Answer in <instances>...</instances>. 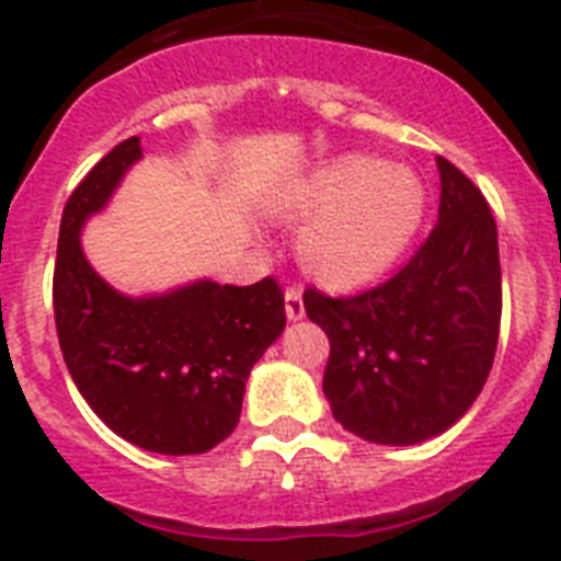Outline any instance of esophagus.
Masks as SVG:
<instances>
[{"instance_id": "esophagus-1", "label": "esophagus", "mask_w": 561, "mask_h": 561, "mask_svg": "<svg viewBox=\"0 0 561 561\" xmlns=\"http://www.w3.org/2000/svg\"><path fill=\"white\" fill-rule=\"evenodd\" d=\"M304 314H307V309H304L300 289L298 286H289V289H286V318H289V321H300Z\"/></svg>"}]
</instances>
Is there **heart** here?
<instances>
[{
    "label": "heart",
    "instance_id": "1",
    "mask_svg": "<svg viewBox=\"0 0 561 561\" xmlns=\"http://www.w3.org/2000/svg\"><path fill=\"white\" fill-rule=\"evenodd\" d=\"M424 211V188L413 171L373 157H341L291 194L284 215L308 220L300 263L323 284H358L407 247Z\"/></svg>",
    "mask_w": 561,
    "mask_h": 561
}]
</instances>
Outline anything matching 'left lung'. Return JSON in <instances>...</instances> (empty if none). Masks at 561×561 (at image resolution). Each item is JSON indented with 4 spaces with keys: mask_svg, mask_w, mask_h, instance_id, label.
I'll list each match as a JSON object with an SVG mask.
<instances>
[{
    "mask_svg": "<svg viewBox=\"0 0 561 561\" xmlns=\"http://www.w3.org/2000/svg\"><path fill=\"white\" fill-rule=\"evenodd\" d=\"M438 224L392 277L346 298L309 286L304 307L330 337L323 396L364 442H427L473 407L502 323L499 231L484 194L438 157Z\"/></svg>",
    "mask_w": 561,
    "mask_h": 561,
    "instance_id": "1",
    "label": "left lung"
}]
</instances>
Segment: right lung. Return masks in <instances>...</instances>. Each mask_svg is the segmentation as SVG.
<instances>
[{"instance_id":"right-lung-1","label":"right lung","mask_w":561,"mask_h":561,"mask_svg":"<svg viewBox=\"0 0 561 561\" xmlns=\"http://www.w3.org/2000/svg\"><path fill=\"white\" fill-rule=\"evenodd\" d=\"M142 157L128 137L65 203L54 266L59 350L77 390L119 438L163 456L211 450L238 427L252 367L286 327L275 277L128 298L85 261L80 231Z\"/></svg>"}]
</instances>
